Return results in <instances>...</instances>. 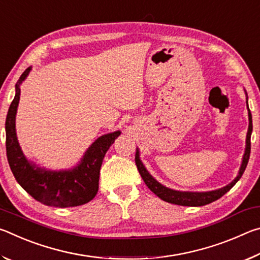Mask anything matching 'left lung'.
Listing matches in <instances>:
<instances>
[{"instance_id": "8db88e82", "label": "left lung", "mask_w": 260, "mask_h": 260, "mask_svg": "<svg viewBox=\"0 0 260 260\" xmlns=\"http://www.w3.org/2000/svg\"><path fill=\"white\" fill-rule=\"evenodd\" d=\"M246 107H248V98H246ZM248 111H249V128H248V133H246L245 151L243 155V159H242L239 174H237V177L233 180L230 184H227L225 187L217 189V190H212V191L197 192V191L173 190V189H170L165 186H162V184L158 182L156 179L152 178V175L148 172L147 169L143 165V162L141 161L140 155H139V149H138L135 153L136 167H138L139 173L141 174V177H142L144 183L147 184V187L150 189L155 195L159 197L160 200L169 202V203L182 205V206H203L219 200L220 197L225 195L227 191H230L233 188V186L239 181L242 177V174L244 173L246 165H248L250 150H251V142H250V139H251V133H252V116H251V112H250L249 107H248Z\"/></svg>"}]
</instances>
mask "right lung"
I'll return each mask as SVG.
<instances>
[{
    "label": "right lung",
    "instance_id": "obj_1",
    "mask_svg": "<svg viewBox=\"0 0 260 260\" xmlns=\"http://www.w3.org/2000/svg\"><path fill=\"white\" fill-rule=\"evenodd\" d=\"M27 68L16 83V95L6 120V147L10 169L21 188L34 200L55 208H72L86 204L99 191L100 170L103 158L120 131L100 136L87 149L81 161L72 170L41 169L24 156L16 134V113L20 99V85L30 72Z\"/></svg>",
    "mask_w": 260,
    "mask_h": 260
}]
</instances>
